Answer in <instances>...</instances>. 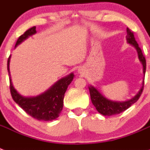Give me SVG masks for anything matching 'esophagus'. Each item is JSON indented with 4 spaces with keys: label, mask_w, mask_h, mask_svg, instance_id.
<instances>
[{
    "label": "esophagus",
    "mask_w": 150,
    "mask_h": 150,
    "mask_svg": "<svg viewBox=\"0 0 150 150\" xmlns=\"http://www.w3.org/2000/svg\"><path fill=\"white\" fill-rule=\"evenodd\" d=\"M79 72H80V73H81V71H81V69H79Z\"/></svg>",
    "instance_id": "obj_1"
}]
</instances>
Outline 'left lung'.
Here are the masks:
<instances>
[{
    "instance_id": "1",
    "label": "left lung",
    "mask_w": 150,
    "mask_h": 150,
    "mask_svg": "<svg viewBox=\"0 0 150 150\" xmlns=\"http://www.w3.org/2000/svg\"><path fill=\"white\" fill-rule=\"evenodd\" d=\"M127 35L126 36L127 41L128 43L132 45L137 50L138 58L143 65V74L145 76L146 67L145 57L143 55L141 49L139 47V45L136 41L133 32H131V30L129 28H127ZM143 86H144V80H143L141 88L139 91V92L137 93L133 98L127 100V101H114V100H109V99L106 98L103 94H101V93L99 92L98 90H97V88H95L92 85H90L88 88L89 91H90L91 102L95 107L96 110L104 116H111L124 112V110H126L131 106L132 104L137 102L141 95L142 92H143Z\"/></svg>"
}]
</instances>
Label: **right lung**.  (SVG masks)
<instances>
[{
    "label": "right lung",
    "instance_id": "right-lung-1",
    "mask_svg": "<svg viewBox=\"0 0 150 150\" xmlns=\"http://www.w3.org/2000/svg\"><path fill=\"white\" fill-rule=\"evenodd\" d=\"M36 33V26H33L27 30L17 40L15 47L24 41L29 36ZM10 60L11 56L7 60V70L10 75V89L13 100L22 108L23 110L32 117L38 120L50 121L59 116L63 108V99L65 93L70 83L72 81L74 74L71 73L56 81L50 88L42 94L36 97H23L19 94L14 88L11 81L10 73Z\"/></svg>",
    "mask_w": 150,
    "mask_h": 150
}]
</instances>
